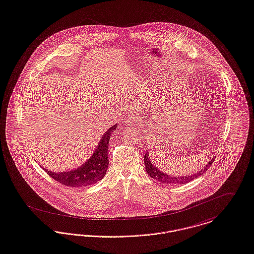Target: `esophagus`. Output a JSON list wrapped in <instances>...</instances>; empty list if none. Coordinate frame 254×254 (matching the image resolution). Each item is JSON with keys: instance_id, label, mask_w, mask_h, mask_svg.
Returning <instances> with one entry per match:
<instances>
[{"instance_id": "obj_1", "label": "esophagus", "mask_w": 254, "mask_h": 254, "mask_svg": "<svg viewBox=\"0 0 254 254\" xmlns=\"http://www.w3.org/2000/svg\"><path fill=\"white\" fill-rule=\"evenodd\" d=\"M135 122H137V117H136V116H131L127 117V123L128 124H134Z\"/></svg>"}]
</instances>
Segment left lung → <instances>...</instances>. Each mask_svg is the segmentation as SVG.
Returning <instances> with one entry per match:
<instances>
[{
    "label": "left lung",
    "instance_id": "8db88e82",
    "mask_svg": "<svg viewBox=\"0 0 254 254\" xmlns=\"http://www.w3.org/2000/svg\"><path fill=\"white\" fill-rule=\"evenodd\" d=\"M144 165H145V170L146 173L148 174V176L156 181H158L159 183L165 184L167 185H185L187 183H190L191 181L195 180L196 178H198L199 176L203 175L208 168L209 166L212 164V162L214 161V158H212L210 161L208 162V164H206V166L204 167V169H202L201 171H199L198 173L191 175V176H184V177H173L170 175H167L165 173H163L160 170H158L150 160L148 153H145L144 156Z\"/></svg>",
    "mask_w": 254,
    "mask_h": 254
}]
</instances>
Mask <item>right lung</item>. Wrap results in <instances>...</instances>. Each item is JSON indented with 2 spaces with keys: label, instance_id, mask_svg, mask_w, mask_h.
<instances>
[{
  "label": "right lung",
  "instance_id": "1",
  "mask_svg": "<svg viewBox=\"0 0 254 254\" xmlns=\"http://www.w3.org/2000/svg\"><path fill=\"white\" fill-rule=\"evenodd\" d=\"M116 127L117 124H115L108 129L99 141L92 156L78 168L59 173L48 171L45 168L44 170L52 179L66 186L84 187L96 184L107 174V169L109 166V141Z\"/></svg>",
  "mask_w": 254,
  "mask_h": 254
}]
</instances>
